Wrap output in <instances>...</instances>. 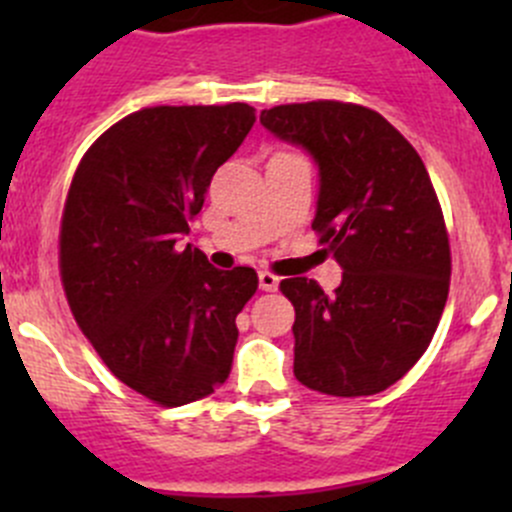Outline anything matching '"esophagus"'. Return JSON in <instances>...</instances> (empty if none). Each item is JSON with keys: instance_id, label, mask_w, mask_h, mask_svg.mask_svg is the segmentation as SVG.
<instances>
[{"instance_id": "1", "label": "esophagus", "mask_w": 512, "mask_h": 512, "mask_svg": "<svg viewBox=\"0 0 512 512\" xmlns=\"http://www.w3.org/2000/svg\"><path fill=\"white\" fill-rule=\"evenodd\" d=\"M257 280H260L262 292H275V289L280 287V277H275L272 272H260V275H257Z\"/></svg>"}]
</instances>
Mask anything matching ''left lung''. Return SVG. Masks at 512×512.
Returning <instances> with one entry per match:
<instances>
[{
  "label": "left lung",
  "mask_w": 512,
  "mask_h": 512,
  "mask_svg": "<svg viewBox=\"0 0 512 512\" xmlns=\"http://www.w3.org/2000/svg\"><path fill=\"white\" fill-rule=\"evenodd\" d=\"M260 123L312 156V227L344 270L332 294L307 277L280 282L294 304V376L329 396L379 394L421 359L448 299L451 247L426 165L354 103H289Z\"/></svg>",
  "instance_id": "left-lung-1"
}]
</instances>
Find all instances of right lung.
Returning <instances> with one entry per match:
<instances>
[{"instance_id":"add662e5","label":"right lung","mask_w":512,"mask_h":512,"mask_svg":"<svg viewBox=\"0 0 512 512\" xmlns=\"http://www.w3.org/2000/svg\"><path fill=\"white\" fill-rule=\"evenodd\" d=\"M255 123L247 103L131 113L86 151L61 218V282L116 379L160 406L225 384L252 267L218 270L180 245L215 170Z\"/></svg>"}]
</instances>
